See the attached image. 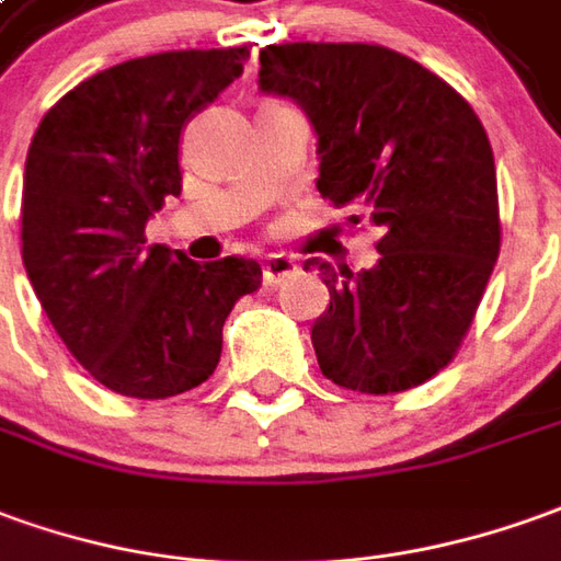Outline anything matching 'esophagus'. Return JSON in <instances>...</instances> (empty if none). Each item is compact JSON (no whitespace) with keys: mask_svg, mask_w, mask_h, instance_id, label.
Returning a JSON list of instances; mask_svg holds the SVG:
<instances>
[{"mask_svg":"<svg viewBox=\"0 0 561 561\" xmlns=\"http://www.w3.org/2000/svg\"><path fill=\"white\" fill-rule=\"evenodd\" d=\"M296 272V262L289 256H268L265 259V265H262V280H265V287H277L284 277H289V274Z\"/></svg>","mask_w":561,"mask_h":561,"instance_id":"34e87169","label":"esophagus"}]
</instances>
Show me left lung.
<instances>
[{"mask_svg":"<svg viewBox=\"0 0 561 561\" xmlns=\"http://www.w3.org/2000/svg\"><path fill=\"white\" fill-rule=\"evenodd\" d=\"M259 91L308 115L318 192L381 234L373 268L305 262L330 289L311 327L320 373L360 393L424 385L455 357L501 250L485 127L455 88L381 45H268Z\"/></svg>","mask_w":561,"mask_h":561,"instance_id":"obj_1","label":"left lung"}]
</instances>
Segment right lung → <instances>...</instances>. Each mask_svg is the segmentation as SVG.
Here are the masks:
<instances>
[{
	"mask_svg": "<svg viewBox=\"0 0 561 561\" xmlns=\"http://www.w3.org/2000/svg\"><path fill=\"white\" fill-rule=\"evenodd\" d=\"M247 48L164 51L76 84L26 152L23 268L69 354L110 391L164 400L214 376L222 323L262 284L256 259L198 265L146 243L183 192L180 134L243 72Z\"/></svg>",
	"mask_w": 561,
	"mask_h": 561,
	"instance_id": "obj_1",
	"label": "right lung"
}]
</instances>
